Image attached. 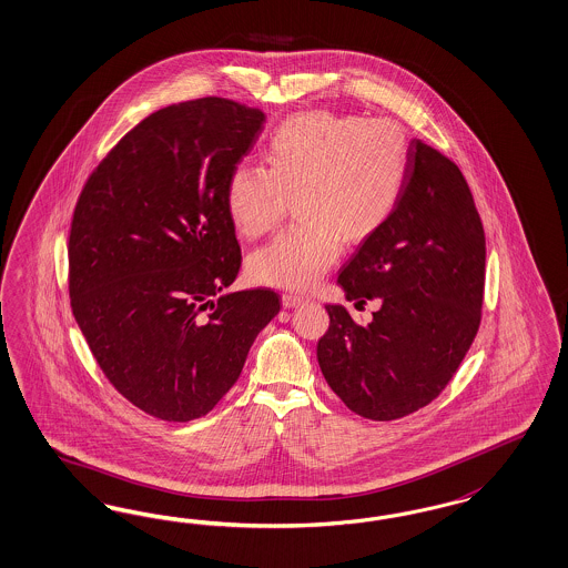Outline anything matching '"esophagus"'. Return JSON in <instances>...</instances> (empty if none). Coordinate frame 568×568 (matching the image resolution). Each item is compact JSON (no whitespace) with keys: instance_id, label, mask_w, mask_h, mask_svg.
Returning a JSON list of instances; mask_svg holds the SVG:
<instances>
[{"instance_id":"esophagus-1","label":"esophagus","mask_w":568,"mask_h":568,"mask_svg":"<svg viewBox=\"0 0 568 568\" xmlns=\"http://www.w3.org/2000/svg\"><path fill=\"white\" fill-rule=\"evenodd\" d=\"M303 303H307V298L301 296V294H282V305H284L286 310H293V307H298V305H303Z\"/></svg>"}]
</instances>
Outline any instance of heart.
I'll use <instances>...</instances> for the list:
<instances>
[{
	"mask_svg": "<svg viewBox=\"0 0 568 568\" xmlns=\"http://www.w3.org/2000/svg\"><path fill=\"white\" fill-rule=\"evenodd\" d=\"M409 135L393 119L305 112L272 131L263 166L239 165L225 183V211L242 239L270 234L288 201L296 225L256 251L251 277L310 291L347 246L378 234L395 215L409 175Z\"/></svg>",
	"mask_w": 568,
	"mask_h": 568,
	"instance_id": "obj_1",
	"label": "heart"
}]
</instances>
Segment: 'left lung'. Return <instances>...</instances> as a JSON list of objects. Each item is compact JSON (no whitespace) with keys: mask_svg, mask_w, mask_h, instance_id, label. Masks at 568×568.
<instances>
[{"mask_svg":"<svg viewBox=\"0 0 568 568\" xmlns=\"http://www.w3.org/2000/svg\"><path fill=\"white\" fill-rule=\"evenodd\" d=\"M402 202L338 275L347 301L378 298L359 326L326 305L317 362L351 412L388 422L437 399L475 341L485 291V232L454 161L412 140Z\"/></svg>","mask_w":568,"mask_h":568,"instance_id":"8db88e82","label":"left lung"}]
</instances>
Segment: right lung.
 <instances>
[{
    "mask_svg": "<svg viewBox=\"0 0 568 568\" xmlns=\"http://www.w3.org/2000/svg\"><path fill=\"white\" fill-rule=\"evenodd\" d=\"M265 114L225 98L156 110L83 185L69 236L74 320L110 385L154 418L209 414L280 312L239 275L225 183Z\"/></svg>",
    "mask_w": 568,
    "mask_h": 568,
    "instance_id": "obj_1",
    "label": "right lung"
}]
</instances>
